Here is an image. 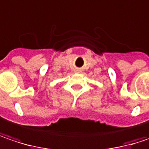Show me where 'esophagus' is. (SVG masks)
<instances>
[{"mask_svg":"<svg viewBox=\"0 0 149 149\" xmlns=\"http://www.w3.org/2000/svg\"><path fill=\"white\" fill-rule=\"evenodd\" d=\"M75 72H76V73H79V72H80V70L77 69V70H75Z\"/></svg>","mask_w":149,"mask_h":149,"instance_id":"obj_1","label":"esophagus"}]
</instances>
